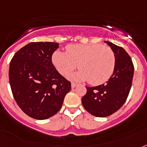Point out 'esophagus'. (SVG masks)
I'll return each instance as SVG.
<instances>
[{
  "mask_svg": "<svg viewBox=\"0 0 147 147\" xmlns=\"http://www.w3.org/2000/svg\"><path fill=\"white\" fill-rule=\"evenodd\" d=\"M71 88H76V86H77V84H76V83H74V82H71Z\"/></svg>",
  "mask_w": 147,
  "mask_h": 147,
  "instance_id": "34e87169",
  "label": "esophagus"
}]
</instances>
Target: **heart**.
<instances>
[{"instance_id": "heart-1", "label": "heart", "mask_w": 147, "mask_h": 147, "mask_svg": "<svg viewBox=\"0 0 147 147\" xmlns=\"http://www.w3.org/2000/svg\"><path fill=\"white\" fill-rule=\"evenodd\" d=\"M52 61L62 76H67L78 66L80 70L70 78L73 80H88L92 85H100L108 80L115 66L114 52L101 44L69 45L66 47V53L54 52Z\"/></svg>"}]
</instances>
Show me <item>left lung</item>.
Returning a JSON list of instances; mask_svg holds the SVG:
<instances>
[{"label":"left lung","mask_w":147,"mask_h":147,"mask_svg":"<svg viewBox=\"0 0 147 147\" xmlns=\"http://www.w3.org/2000/svg\"><path fill=\"white\" fill-rule=\"evenodd\" d=\"M114 52V72L106 83L96 87H86L82 98L83 107L92 115L105 117L118 111L125 103L132 85L134 65L131 58L122 47L105 41Z\"/></svg>","instance_id":"8db88e82"}]
</instances>
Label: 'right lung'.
<instances>
[{
  "label": "right lung",
  "instance_id": "1",
  "mask_svg": "<svg viewBox=\"0 0 147 147\" xmlns=\"http://www.w3.org/2000/svg\"><path fill=\"white\" fill-rule=\"evenodd\" d=\"M59 43L30 42L15 53L10 61L9 79L13 95L21 110L32 118L46 120L62 107L71 82L52 62Z\"/></svg>",
  "mask_w": 147,
  "mask_h": 147
}]
</instances>
